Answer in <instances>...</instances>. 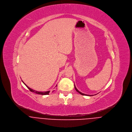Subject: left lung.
Returning <instances> with one entry per match:
<instances>
[{
    "label": "left lung",
    "instance_id": "obj_1",
    "mask_svg": "<svg viewBox=\"0 0 132 132\" xmlns=\"http://www.w3.org/2000/svg\"><path fill=\"white\" fill-rule=\"evenodd\" d=\"M74 86H75V88L76 90L78 92V93H79L80 94H81V95H87V96H92L91 95H88V94H83V93H81L80 92H79L77 89V88L76 87L75 85V84H74ZM94 95H96V94H94Z\"/></svg>",
    "mask_w": 132,
    "mask_h": 132
}]
</instances>
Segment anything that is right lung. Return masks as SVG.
I'll use <instances>...</instances> for the list:
<instances>
[{
  "label": "right lung",
  "instance_id": "add662e5",
  "mask_svg": "<svg viewBox=\"0 0 132 132\" xmlns=\"http://www.w3.org/2000/svg\"><path fill=\"white\" fill-rule=\"evenodd\" d=\"M22 82H23V83L26 86V87L29 89V90L30 91V92H33V93H36V94H42V95H47V94H49V93H50V91H48V92H38V91H36V90H33V89H31L30 88H29L27 85H26V84H25L24 83V82L22 81ZM57 86V85H56Z\"/></svg>",
  "mask_w": 132,
  "mask_h": 132
}]
</instances>
